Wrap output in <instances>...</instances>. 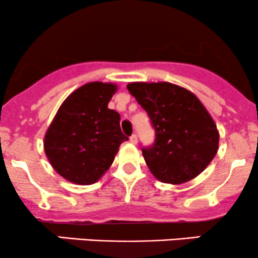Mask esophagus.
Returning a JSON list of instances; mask_svg holds the SVG:
<instances>
[{
  "instance_id": "34e87169",
  "label": "esophagus",
  "mask_w": 258,
  "mask_h": 258,
  "mask_svg": "<svg viewBox=\"0 0 258 258\" xmlns=\"http://www.w3.org/2000/svg\"><path fill=\"white\" fill-rule=\"evenodd\" d=\"M137 141H138V138H137V136H136V135H132L131 137H130V142H131L132 144L137 143Z\"/></svg>"
}]
</instances>
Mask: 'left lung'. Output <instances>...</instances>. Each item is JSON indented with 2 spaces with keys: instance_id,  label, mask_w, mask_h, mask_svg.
I'll return each instance as SVG.
<instances>
[{
  "instance_id": "8db88e82",
  "label": "left lung",
  "mask_w": 258,
  "mask_h": 258,
  "mask_svg": "<svg viewBox=\"0 0 258 258\" xmlns=\"http://www.w3.org/2000/svg\"><path fill=\"white\" fill-rule=\"evenodd\" d=\"M127 90L155 130L144 160L159 180L180 184L209 166L218 150L217 126L195 94L170 82H133Z\"/></svg>"
}]
</instances>
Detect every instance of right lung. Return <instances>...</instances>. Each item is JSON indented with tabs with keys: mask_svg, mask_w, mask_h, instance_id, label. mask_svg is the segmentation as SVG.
Segmentation results:
<instances>
[{
	"mask_svg": "<svg viewBox=\"0 0 258 258\" xmlns=\"http://www.w3.org/2000/svg\"><path fill=\"white\" fill-rule=\"evenodd\" d=\"M117 87L90 82L60 105L44 136V153L57 172L76 184L96 183L111 166L120 144L119 112L108 108Z\"/></svg>",
	"mask_w": 258,
	"mask_h": 258,
	"instance_id": "obj_1",
	"label": "right lung"
}]
</instances>
